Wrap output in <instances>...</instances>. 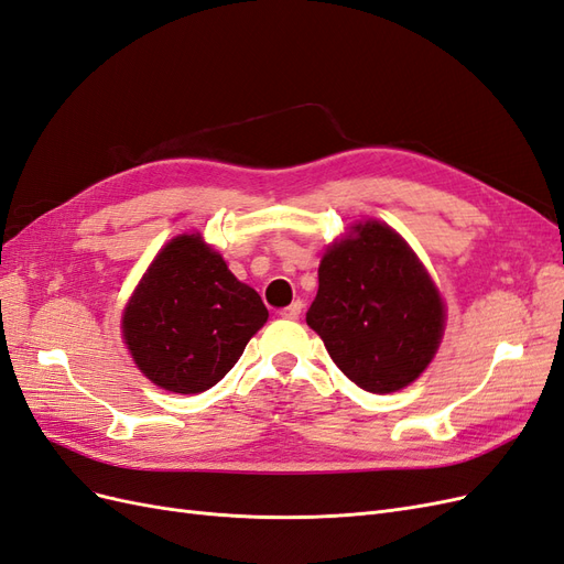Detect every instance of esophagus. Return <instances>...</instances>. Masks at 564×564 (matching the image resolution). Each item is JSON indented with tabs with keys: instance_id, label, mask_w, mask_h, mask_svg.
Masks as SVG:
<instances>
[{
	"instance_id": "1",
	"label": "esophagus",
	"mask_w": 564,
	"mask_h": 564,
	"mask_svg": "<svg viewBox=\"0 0 564 564\" xmlns=\"http://www.w3.org/2000/svg\"><path fill=\"white\" fill-rule=\"evenodd\" d=\"M301 311H303V303H301V301H294L292 305H286V308H282L280 315H282L284 319H299Z\"/></svg>"
}]
</instances>
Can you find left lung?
Returning a JSON list of instances; mask_svg holds the SVG:
<instances>
[{
	"label": "left lung",
	"mask_w": 564,
	"mask_h": 564,
	"mask_svg": "<svg viewBox=\"0 0 564 564\" xmlns=\"http://www.w3.org/2000/svg\"><path fill=\"white\" fill-rule=\"evenodd\" d=\"M305 322L336 367L367 392L416 381L445 334V303L419 256L381 220L327 247Z\"/></svg>",
	"instance_id": "obj_1"
}]
</instances>
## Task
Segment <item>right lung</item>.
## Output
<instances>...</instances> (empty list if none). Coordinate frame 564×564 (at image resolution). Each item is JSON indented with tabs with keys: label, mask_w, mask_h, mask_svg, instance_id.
Returning <instances> with one entry per match:
<instances>
[{
	"label": "right lung",
	"mask_w": 564,
	"mask_h": 564,
	"mask_svg": "<svg viewBox=\"0 0 564 564\" xmlns=\"http://www.w3.org/2000/svg\"><path fill=\"white\" fill-rule=\"evenodd\" d=\"M268 319L261 296L199 232L164 245L133 289L122 336L145 377L181 395L209 390Z\"/></svg>",
	"instance_id": "1"
}]
</instances>
